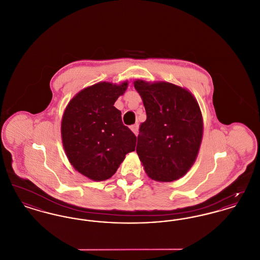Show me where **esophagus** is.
<instances>
[{
  "mask_svg": "<svg viewBox=\"0 0 260 260\" xmlns=\"http://www.w3.org/2000/svg\"><path fill=\"white\" fill-rule=\"evenodd\" d=\"M129 127H131V129H132V132H133L136 136H137V134H138V128H139V124H133V125H131Z\"/></svg>",
  "mask_w": 260,
  "mask_h": 260,
  "instance_id": "obj_1",
  "label": "esophagus"
}]
</instances>
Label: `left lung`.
<instances>
[{
	"label": "left lung",
	"instance_id": "left-lung-1",
	"mask_svg": "<svg viewBox=\"0 0 260 260\" xmlns=\"http://www.w3.org/2000/svg\"><path fill=\"white\" fill-rule=\"evenodd\" d=\"M147 119L139 126L136 153L149 177L171 182L184 176L197 159L204 124L197 99L168 82H134Z\"/></svg>",
	"mask_w": 260,
	"mask_h": 260
}]
</instances>
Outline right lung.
<instances>
[{"label": "right lung", "instance_id": "1", "mask_svg": "<svg viewBox=\"0 0 260 260\" xmlns=\"http://www.w3.org/2000/svg\"><path fill=\"white\" fill-rule=\"evenodd\" d=\"M127 88L100 82L80 90L67 104L61 120L65 154L78 173L90 180L109 179L135 151L136 136L123 124L114 103Z\"/></svg>", "mask_w": 260, "mask_h": 260}]
</instances>
